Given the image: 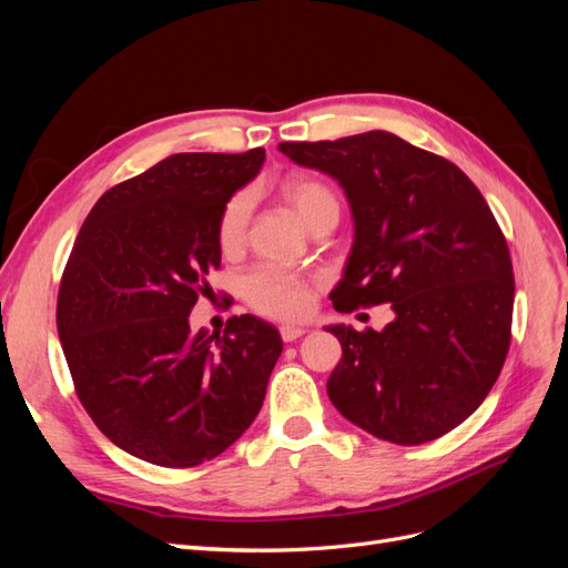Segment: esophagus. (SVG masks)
Returning <instances> with one entry per match:
<instances>
[{"label": "esophagus", "instance_id": "34e87169", "mask_svg": "<svg viewBox=\"0 0 568 568\" xmlns=\"http://www.w3.org/2000/svg\"><path fill=\"white\" fill-rule=\"evenodd\" d=\"M280 334H282V338H284L286 343H291V341H296V338H301V336L305 334V329H303V326H294V324H284V326H280Z\"/></svg>", "mask_w": 568, "mask_h": 568}]
</instances>
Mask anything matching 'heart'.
<instances>
[{
	"instance_id": "1",
	"label": "heart",
	"mask_w": 568,
	"mask_h": 568,
	"mask_svg": "<svg viewBox=\"0 0 568 568\" xmlns=\"http://www.w3.org/2000/svg\"><path fill=\"white\" fill-rule=\"evenodd\" d=\"M282 199L291 211L298 215L303 225L311 230L326 217L338 220V199L329 186L311 180L294 178L282 184ZM251 220V201L246 194H236L222 209L217 217V244L222 253H236L246 242ZM244 296L257 313L277 317V320H296L303 317L313 305L311 284L301 274L282 267H257L244 280Z\"/></svg>"
}]
</instances>
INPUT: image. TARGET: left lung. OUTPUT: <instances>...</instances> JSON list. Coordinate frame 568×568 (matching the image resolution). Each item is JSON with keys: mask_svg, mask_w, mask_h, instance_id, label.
<instances>
[{"mask_svg": "<svg viewBox=\"0 0 568 568\" xmlns=\"http://www.w3.org/2000/svg\"><path fill=\"white\" fill-rule=\"evenodd\" d=\"M346 192L355 236L338 313L390 303L382 332L332 324L343 355L329 400L367 434L419 445L484 403L509 351L514 274L503 230L462 170L386 130L282 142Z\"/></svg>", "mask_w": 568, "mask_h": 568, "instance_id": "left-lung-1", "label": "left lung"}]
</instances>
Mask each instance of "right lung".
<instances>
[{
    "instance_id": "obj_1",
    "label": "right lung",
    "mask_w": 568,
    "mask_h": 568,
    "mask_svg": "<svg viewBox=\"0 0 568 568\" xmlns=\"http://www.w3.org/2000/svg\"><path fill=\"white\" fill-rule=\"evenodd\" d=\"M263 161L265 149L163 159L94 203L65 263L57 329L78 398L111 443L159 467L225 453L282 355L253 315L222 334L189 326L220 267L217 217Z\"/></svg>"
}]
</instances>
